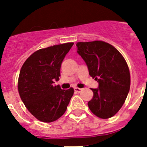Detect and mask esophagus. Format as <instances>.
Wrapping results in <instances>:
<instances>
[{"label": "esophagus", "instance_id": "esophagus-1", "mask_svg": "<svg viewBox=\"0 0 147 147\" xmlns=\"http://www.w3.org/2000/svg\"><path fill=\"white\" fill-rule=\"evenodd\" d=\"M82 89H81V88H78V87H75V88H74V90H75V92H80L81 91H82Z\"/></svg>", "mask_w": 147, "mask_h": 147}]
</instances>
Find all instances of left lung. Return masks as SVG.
Returning a JSON list of instances; mask_svg holds the SVG:
<instances>
[{
    "mask_svg": "<svg viewBox=\"0 0 147 147\" xmlns=\"http://www.w3.org/2000/svg\"><path fill=\"white\" fill-rule=\"evenodd\" d=\"M76 46L89 74L99 84L98 88L91 89L94 95L89 108L102 119L112 117L121 109L129 91L128 65L121 53L107 42H80Z\"/></svg>",
    "mask_w": 147,
    "mask_h": 147,
    "instance_id": "left-lung-1",
    "label": "left lung"
}]
</instances>
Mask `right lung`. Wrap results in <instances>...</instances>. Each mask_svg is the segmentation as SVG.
<instances>
[{
  "instance_id": "1",
  "label": "right lung",
  "mask_w": 147,
  "mask_h": 147,
  "mask_svg": "<svg viewBox=\"0 0 147 147\" xmlns=\"http://www.w3.org/2000/svg\"><path fill=\"white\" fill-rule=\"evenodd\" d=\"M73 42L40 49L26 60L20 71L18 92L22 101L36 119L52 122L66 111L74 89L62 90L55 86L58 81L60 67Z\"/></svg>"
}]
</instances>
